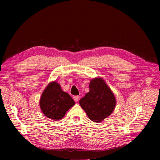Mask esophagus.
I'll list each match as a JSON object with an SVG mask.
<instances>
[{
  "label": "esophagus",
  "mask_w": 160,
  "mask_h": 160,
  "mask_svg": "<svg viewBox=\"0 0 160 160\" xmlns=\"http://www.w3.org/2000/svg\"><path fill=\"white\" fill-rule=\"evenodd\" d=\"M73 99H74V101H78V99H79V96H73Z\"/></svg>",
  "instance_id": "esophagus-1"
}]
</instances>
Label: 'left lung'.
Listing matches in <instances>:
<instances>
[{"instance_id":"left-lung-1","label":"left lung","mask_w":160,"mask_h":160,"mask_svg":"<svg viewBox=\"0 0 160 160\" xmlns=\"http://www.w3.org/2000/svg\"><path fill=\"white\" fill-rule=\"evenodd\" d=\"M89 89V92L79 101V103L91 120L101 122L115 109V96L102 78L91 80Z\"/></svg>"}]
</instances>
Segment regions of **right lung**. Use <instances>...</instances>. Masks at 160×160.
I'll list each match as a JSON object with an SVG mask.
<instances>
[{
    "mask_svg": "<svg viewBox=\"0 0 160 160\" xmlns=\"http://www.w3.org/2000/svg\"><path fill=\"white\" fill-rule=\"evenodd\" d=\"M75 104L72 97L61 90L56 82L50 83L43 92L40 106L48 118L58 120L64 117L66 111Z\"/></svg>",
    "mask_w": 160,
    "mask_h": 160,
    "instance_id": "obj_1",
    "label": "right lung"
}]
</instances>
